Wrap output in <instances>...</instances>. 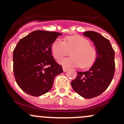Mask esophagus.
Returning a JSON list of instances; mask_svg holds the SVG:
<instances>
[{
	"label": "esophagus",
	"instance_id": "obj_1",
	"mask_svg": "<svg viewBox=\"0 0 124 124\" xmlns=\"http://www.w3.org/2000/svg\"><path fill=\"white\" fill-rule=\"evenodd\" d=\"M63 72H66V71H67V70H68V68H67V67H63Z\"/></svg>",
	"mask_w": 124,
	"mask_h": 124
}]
</instances>
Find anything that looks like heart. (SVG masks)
<instances>
[{
  "instance_id": "heart-1",
  "label": "heart",
  "mask_w": 124,
  "mask_h": 124,
  "mask_svg": "<svg viewBox=\"0 0 124 124\" xmlns=\"http://www.w3.org/2000/svg\"><path fill=\"white\" fill-rule=\"evenodd\" d=\"M71 57L64 58L59 61V63L64 67H79L86 68L91 67L95 61L97 50L94 46L91 45L87 39L80 35L68 36L64 41L56 39L52 45V52L56 59L59 60L68 54Z\"/></svg>"
}]
</instances>
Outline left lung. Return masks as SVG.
I'll return each instance as SVG.
<instances>
[{
    "mask_svg": "<svg viewBox=\"0 0 124 124\" xmlns=\"http://www.w3.org/2000/svg\"><path fill=\"white\" fill-rule=\"evenodd\" d=\"M83 35L92 41L97 50L95 61L88 71L77 72L71 85L76 92L85 98L101 94L110 84L115 74V51L109 40L94 31L84 32Z\"/></svg>",
    "mask_w": 124,
    "mask_h": 124,
    "instance_id": "8db88e82",
    "label": "left lung"
}]
</instances>
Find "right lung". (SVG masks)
Segmentation results:
<instances>
[{"label": "right lung", "instance_id": "1", "mask_svg": "<svg viewBox=\"0 0 124 124\" xmlns=\"http://www.w3.org/2000/svg\"><path fill=\"white\" fill-rule=\"evenodd\" d=\"M62 33L33 31L21 39L13 52V70L18 86L26 93L39 97L48 92L54 77L63 72L52 55V45Z\"/></svg>", "mask_w": 124, "mask_h": 124}]
</instances>
